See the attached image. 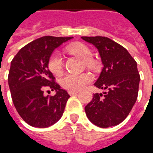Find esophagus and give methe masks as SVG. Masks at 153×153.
<instances>
[{"mask_svg": "<svg viewBox=\"0 0 153 153\" xmlns=\"http://www.w3.org/2000/svg\"><path fill=\"white\" fill-rule=\"evenodd\" d=\"M68 93H69L70 95L73 96V95H75V94H77V93H79V91H69Z\"/></svg>", "mask_w": 153, "mask_h": 153, "instance_id": "esophagus-1", "label": "esophagus"}]
</instances>
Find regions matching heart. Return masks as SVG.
Returning a JSON list of instances; mask_svg holds the SVG:
<instances>
[{"label": "heart", "mask_w": 153, "mask_h": 153, "mask_svg": "<svg viewBox=\"0 0 153 153\" xmlns=\"http://www.w3.org/2000/svg\"><path fill=\"white\" fill-rule=\"evenodd\" d=\"M66 51L71 55H74L84 60L85 66L89 70H94L97 68V63L92 58L93 53L89 47L81 42H74L66 47ZM48 69L54 75L59 76L62 74L64 70L63 60L60 54L53 53L48 60ZM91 77L88 74H70L65 76L61 80V85L64 88L70 91H77L88 83Z\"/></svg>", "instance_id": "obj_1"}]
</instances>
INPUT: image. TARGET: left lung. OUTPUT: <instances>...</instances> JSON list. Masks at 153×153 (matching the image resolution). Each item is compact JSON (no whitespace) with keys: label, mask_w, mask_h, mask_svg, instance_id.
<instances>
[{"label":"left lung","mask_w":153,"mask_h":153,"mask_svg":"<svg viewBox=\"0 0 153 153\" xmlns=\"http://www.w3.org/2000/svg\"><path fill=\"white\" fill-rule=\"evenodd\" d=\"M97 48L103 69L94 85L106 91L93 94L85 106L89 120L101 128L120 124L136 102L140 75L137 62L125 47L106 37H82Z\"/></svg>","instance_id":"1"}]
</instances>
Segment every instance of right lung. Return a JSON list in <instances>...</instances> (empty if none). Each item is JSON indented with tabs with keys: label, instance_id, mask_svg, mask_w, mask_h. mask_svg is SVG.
<instances>
[{
	"label": "right lung",
	"instance_id": "obj_1",
	"mask_svg": "<svg viewBox=\"0 0 153 153\" xmlns=\"http://www.w3.org/2000/svg\"><path fill=\"white\" fill-rule=\"evenodd\" d=\"M71 38L44 36L21 48L11 60L8 83L12 101L20 117L31 126L47 128L63 115L70 96L55 81L48 60L56 47ZM47 90L57 93L44 96Z\"/></svg>",
	"mask_w": 153,
	"mask_h": 153
}]
</instances>
